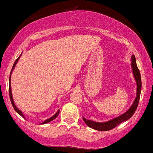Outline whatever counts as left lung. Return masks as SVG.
Masks as SVG:
<instances>
[{
  "label": "left lung",
  "mask_w": 153,
  "mask_h": 153,
  "mask_svg": "<svg viewBox=\"0 0 153 153\" xmlns=\"http://www.w3.org/2000/svg\"><path fill=\"white\" fill-rule=\"evenodd\" d=\"M131 70H132L133 76H134V78L135 81H136L137 84V94L134 102H133L132 105H131L130 108H129L125 113L123 114L105 122H94V121L88 120V119H86L85 118H84V117H82L83 121L85 122V124H87L88 127L92 128V129H96V130L98 131L111 130V129H114V128L117 127V125H119L121 123L125 122V121L130 119L131 116L134 114L135 111L137 109V107L138 106L142 89L141 75H140V71H139L137 65L136 59H135V56L134 54H132L131 57Z\"/></svg>",
  "instance_id": "left-lung-1"
}]
</instances>
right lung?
I'll return each mask as SVG.
<instances>
[{"instance_id":"1","label":"right lung","mask_w":153,"mask_h":153,"mask_svg":"<svg viewBox=\"0 0 153 153\" xmlns=\"http://www.w3.org/2000/svg\"><path fill=\"white\" fill-rule=\"evenodd\" d=\"M21 55H22V54H21ZM21 55L19 56V57H18V58L16 59V60L15 61L14 64H13V68H12V69H11V71H10V78H9V95H10V101H11V104H12V106H13V108H14V110L16 111L17 112V113L19 114V115H20V116H22V117H23V118L26 119V118H25V117H24V114H23V113H22V111H20V110H19V108H17L16 106V105H15V103H14V101H13V96H12V92H11V85H10V78H10V77H11V74H12V73H13V70H14V68H15V66H16V65L17 64V62H18V61H19V58H20ZM59 110L57 111L56 112V113H55V114H54L53 116H52V117H50V118L47 119H46V120H45V121H44L43 122H42V123H41V124H47V123H49V122H51V121H52V120H53V119H55L56 117H57V116L59 115Z\"/></svg>"}]
</instances>
